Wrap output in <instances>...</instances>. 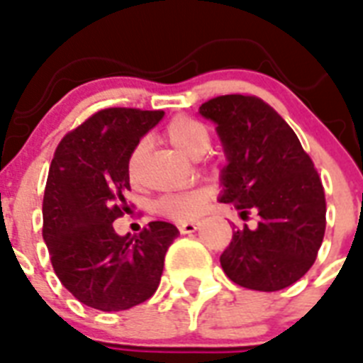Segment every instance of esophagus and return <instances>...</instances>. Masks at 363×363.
I'll return each mask as SVG.
<instances>
[{"mask_svg": "<svg viewBox=\"0 0 363 363\" xmlns=\"http://www.w3.org/2000/svg\"><path fill=\"white\" fill-rule=\"evenodd\" d=\"M197 228H199V222H197V220H191V222H182L181 225H179V229H181L182 235L194 233Z\"/></svg>", "mask_w": 363, "mask_h": 363, "instance_id": "1", "label": "esophagus"}]
</instances>
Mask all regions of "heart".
I'll use <instances>...</instances> for the list:
<instances>
[{"label":"heart","mask_w":363,"mask_h":363,"mask_svg":"<svg viewBox=\"0 0 363 363\" xmlns=\"http://www.w3.org/2000/svg\"><path fill=\"white\" fill-rule=\"evenodd\" d=\"M164 134L177 151H181L188 158H201L211 149V132H208L207 126L197 119L186 117V115L173 117L167 123ZM143 152H145V141H140L128 156L126 172H128V177L132 181L138 175V167H140V162L143 158ZM208 201H211V191L205 190V188H197V190L162 196L160 199H156L155 208L156 212H160L162 216L172 218L177 222H188V220L199 216L203 208L207 207Z\"/></svg>","instance_id":"obj_1"}]
</instances>
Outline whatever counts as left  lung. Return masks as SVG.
I'll use <instances>...</instances> for the list:
<instances>
[{
	"instance_id": "left-lung-1",
	"label": "left lung",
	"mask_w": 363,
	"mask_h": 363,
	"mask_svg": "<svg viewBox=\"0 0 363 363\" xmlns=\"http://www.w3.org/2000/svg\"><path fill=\"white\" fill-rule=\"evenodd\" d=\"M216 123L228 156L222 203L240 216L259 214L257 228L233 233L220 255L223 272L240 287L272 293L313 267L326 229L320 177L284 117L252 95H223L201 104Z\"/></svg>"
}]
</instances>
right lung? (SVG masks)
I'll list each match as a JSON object with an SVG mask.
<instances>
[{
    "label": "right lung",
    "mask_w": 363,
    "mask_h": 363,
    "mask_svg": "<svg viewBox=\"0 0 363 363\" xmlns=\"http://www.w3.org/2000/svg\"><path fill=\"white\" fill-rule=\"evenodd\" d=\"M164 111L106 108L65 135L54 152L43 201V238L59 281L82 304L123 311L145 302L160 285L164 257L179 235L151 222L119 237L126 212V162Z\"/></svg>",
    "instance_id": "1"
}]
</instances>
